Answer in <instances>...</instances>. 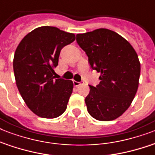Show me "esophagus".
I'll return each mask as SVG.
<instances>
[{
    "label": "esophagus",
    "mask_w": 155,
    "mask_h": 155,
    "mask_svg": "<svg viewBox=\"0 0 155 155\" xmlns=\"http://www.w3.org/2000/svg\"><path fill=\"white\" fill-rule=\"evenodd\" d=\"M82 84H83L82 81H81V82H78V81H75V80H74V81H73V84H74V86H75V87L80 86V85H81Z\"/></svg>",
    "instance_id": "34e87169"
}]
</instances>
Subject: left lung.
Listing matches in <instances>:
<instances>
[{"mask_svg": "<svg viewBox=\"0 0 155 155\" xmlns=\"http://www.w3.org/2000/svg\"><path fill=\"white\" fill-rule=\"evenodd\" d=\"M92 70L101 73V82L89 85L85 103L87 112L98 120H113L130 107L138 87L141 65L135 50L120 35L97 29L76 35Z\"/></svg>", "mask_w": 155, "mask_h": 155, "instance_id": "1", "label": "left lung"}]
</instances>
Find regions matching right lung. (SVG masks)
Returning a JSON list of instances; mask_svg holds the SVG:
<instances>
[{
  "label": "right lung",
  "mask_w": 155,
  "mask_h": 155,
  "mask_svg": "<svg viewBox=\"0 0 155 155\" xmlns=\"http://www.w3.org/2000/svg\"><path fill=\"white\" fill-rule=\"evenodd\" d=\"M75 36L54 26H42L23 38L16 49V84L28 108L38 117L55 118L65 112L72 93L71 80L55 79L61 50Z\"/></svg>",
  "instance_id": "obj_1"
}]
</instances>
